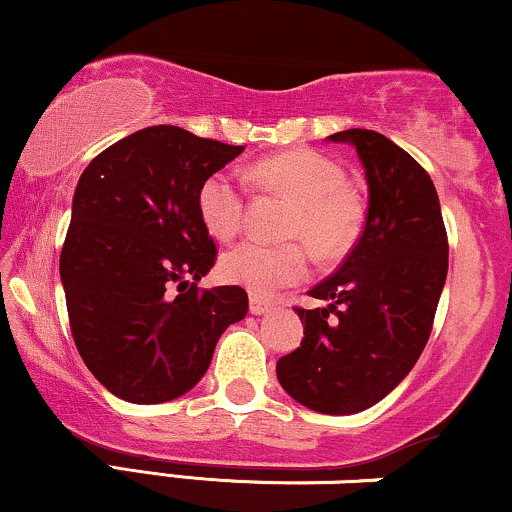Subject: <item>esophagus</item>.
<instances>
[{"label": "esophagus", "instance_id": "1", "mask_svg": "<svg viewBox=\"0 0 512 512\" xmlns=\"http://www.w3.org/2000/svg\"><path fill=\"white\" fill-rule=\"evenodd\" d=\"M270 309H273V302H270V299L261 297V294H251V297H249V311H251V314L261 316V314H268Z\"/></svg>", "mask_w": 512, "mask_h": 512}]
</instances>
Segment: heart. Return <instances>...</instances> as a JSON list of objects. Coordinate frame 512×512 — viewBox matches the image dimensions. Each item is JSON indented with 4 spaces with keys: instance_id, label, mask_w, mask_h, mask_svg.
Listing matches in <instances>:
<instances>
[{
    "instance_id": "1",
    "label": "heart",
    "mask_w": 512,
    "mask_h": 512,
    "mask_svg": "<svg viewBox=\"0 0 512 512\" xmlns=\"http://www.w3.org/2000/svg\"><path fill=\"white\" fill-rule=\"evenodd\" d=\"M244 177L258 189L292 198L285 237L309 243L321 261L340 258L357 242L364 220L362 201L345 186V170L328 155L309 148L287 150L256 160ZM196 210L210 237L220 242L237 237L246 210L244 184L230 172L208 174L196 191ZM303 245L249 239L220 258V275L256 294H273L309 275L311 256Z\"/></svg>"
}]
</instances>
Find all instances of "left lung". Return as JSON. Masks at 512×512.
Listing matches in <instances>:
<instances>
[{"instance_id": "8db88e82", "label": "left lung", "mask_w": 512, "mask_h": 512, "mask_svg": "<svg viewBox=\"0 0 512 512\" xmlns=\"http://www.w3.org/2000/svg\"><path fill=\"white\" fill-rule=\"evenodd\" d=\"M369 184L357 244L309 294L304 338L278 359L280 386L309 410L354 414L383 400L426 347L448 275V232L429 172L378 131L347 129Z\"/></svg>"}]
</instances>
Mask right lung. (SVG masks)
Returning a JSON list of instances; mask_svg holds the SVG:
<instances>
[{"label": "right lung", "mask_w": 512, "mask_h": 512, "mask_svg": "<svg viewBox=\"0 0 512 512\" xmlns=\"http://www.w3.org/2000/svg\"><path fill=\"white\" fill-rule=\"evenodd\" d=\"M242 150L148 126L102 150L78 179L59 273L76 350L117 398L158 405L184 395L225 328L246 316L242 287L196 285L218 256L196 191Z\"/></svg>", "instance_id": "right-lung-1"}]
</instances>
